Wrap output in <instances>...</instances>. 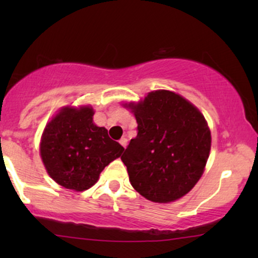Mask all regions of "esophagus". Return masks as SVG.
I'll return each instance as SVG.
<instances>
[{
	"instance_id": "1",
	"label": "esophagus",
	"mask_w": 258,
	"mask_h": 258,
	"mask_svg": "<svg viewBox=\"0 0 258 258\" xmlns=\"http://www.w3.org/2000/svg\"><path fill=\"white\" fill-rule=\"evenodd\" d=\"M119 144H121L123 148H125L126 144H128V140H126L125 137H122V139L119 140Z\"/></svg>"
}]
</instances>
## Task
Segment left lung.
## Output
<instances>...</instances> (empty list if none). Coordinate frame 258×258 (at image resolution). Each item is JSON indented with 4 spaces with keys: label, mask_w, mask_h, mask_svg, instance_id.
I'll return each instance as SVG.
<instances>
[{
    "label": "left lung",
    "mask_w": 258,
    "mask_h": 258,
    "mask_svg": "<svg viewBox=\"0 0 258 258\" xmlns=\"http://www.w3.org/2000/svg\"><path fill=\"white\" fill-rule=\"evenodd\" d=\"M137 122V136L121 160L134 189L151 202L181 199L199 182L209 157V126L195 105L169 90L151 91L124 104Z\"/></svg>",
    "instance_id": "left-lung-1"
}]
</instances>
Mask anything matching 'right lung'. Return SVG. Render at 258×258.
<instances>
[{"instance_id":"1","label":"right lung","mask_w":258,"mask_h":258,"mask_svg":"<svg viewBox=\"0 0 258 258\" xmlns=\"http://www.w3.org/2000/svg\"><path fill=\"white\" fill-rule=\"evenodd\" d=\"M91 107H64L45 125L40 154L49 176L76 191L93 186L101 171L124 150L93 122Z\"/></svg>"}]
</instances>
